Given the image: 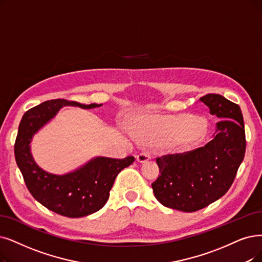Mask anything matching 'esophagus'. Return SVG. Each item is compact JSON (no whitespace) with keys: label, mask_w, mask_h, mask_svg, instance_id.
<instances>
[{"label":"esophagus","mask_w":262,"mask_h":262,"mask_svg":"<svg viewBox=\"0 0 262 262\" xmlns=\"http://www.w3.org/2000/svg\"><path fill=\"white\" fill-rule=\"evenodd\" d=\"M150 159H151V155L148 151H143V152L137 155V161L140 163L146 162Z\"/></svg>","instance_id":"1"}]
</instances>
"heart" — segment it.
I'll list each match as a JSON object with an SVG mask.
<instances>
[{"instance_id":"1","label":"heart","mask_w":262,"mask_h":262,"mask_svg":"<svg viewBox=\"0 0 262 262\" xmlns=\"http://www.w3.org/2000/svg\"><path fill=\"white\" fill-rule=\"evenodd\" d=\"M207 131V121L202 117L181 115L166 117L159 114H144L134 122V132L139 140L148 145L188 147L200 141Z\"/></svg>"}]
</instances>
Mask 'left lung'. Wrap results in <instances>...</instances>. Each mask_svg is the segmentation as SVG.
I'll list each match as a JSON object with an SVG mask.
<instances>
[{
    "instance_id": "obj_1",
    "label": "left lung",
    "mask_w": 262,
    "mask_h": 262,
    "mask_svg": "<svg viewBox=\"0 0 262 262\" xmlns=\"http://www.w3.org/2000/svg\"><path fill=\"white\" fill-rule=\"evenodd\" d=\"M200 101L219 118L213 139L194 150L157 158L160 175L151 184L162 205L186 213L206 207L229 190L246 149L243 115L237 104L215 93Z\"/></svg>"
}]
</instances>
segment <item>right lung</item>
<instances>
[{"label": "right lung", "instance_id": "1", "mask_svg": "<svg viewBox=\"0 0 262 262\" xmlns=\"http://www.w3.org/2000/svg\"><path fill=\"white\" fill-rule=\"evenodd\" d=\"M89 105L63 99L50 100L29 110L20 121L15 143V158L29 191L36 201L59 215L78 218L96 213L105 205L118 173L134 162V157L113 159L95 157L78 169L58 175L41 169L31 154L34 134L55 118L63 106L91 110Z\"/></svg>", "mask_w": 262, "mask_h": 262}]
</instances>
